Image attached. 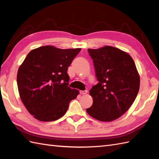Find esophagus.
Masks as SVG:
<instances>
[{
	"mask_svg": "<svg viewBox=\"0 0 159 159\" xmlns=\"http://www.w3.org/2000/svg\"><path fill=\"white\" fill-rule=\"evenodd\" d=\"M87 93V91L85 90V91H80V93L81 94V95H85Z\"/></svg>",
	"mask_w": 159,
	"mask_h": 159,
	"instance_id": "obj_1",
	"label": "esophagus"
}]
</instances>
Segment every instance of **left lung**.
<instances>
[{"label": "left lung", "instance_id": "left-lung-1", "mask_svg": "<svg viewBox=\"0 0 159 159\" xmlns=\"http://www.w3.org/2000/svg\"><path fill=\"white\" fill-rule=\"evenodd\" d=\"M99 83L89 91L93 104L87 113L101 121L120 117L134 102L140 77L129 54L113 46L88 49Z\"/></svg>", "mask_w": 159, "mask_h": 159}]
</instances>
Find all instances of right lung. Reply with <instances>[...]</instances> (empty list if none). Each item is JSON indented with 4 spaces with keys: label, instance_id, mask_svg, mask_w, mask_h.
Here are the masks:
<instances>
[{
    "label": "right lung",
    "instance_id": "right-lung-1",
    "mask_svg": "<svg viewBox=\"0 0 159 159\" xmlns=\"http://www.w3.org/2000/svg\"><path fill=\"white\" fill-rule=\"evenodd\" d=\"M81 48L44 46L32 50L19 67L17 84L20 99L29 112L42 121L66 114L79 90L68 87L67 68Z\"/></svg>",
    "mask_w": 159,
    "mask_h": 159
}]
</instances>
